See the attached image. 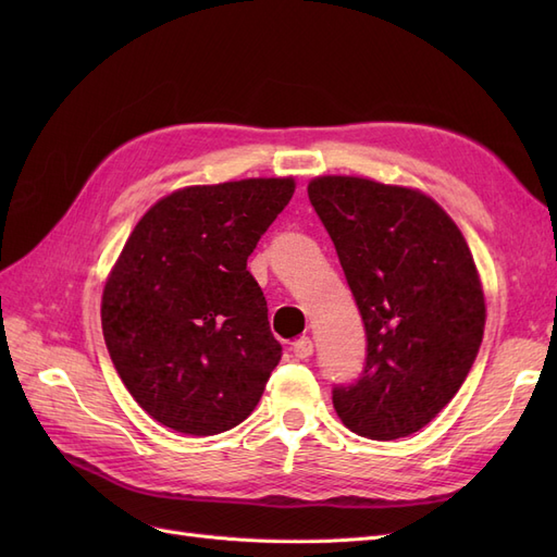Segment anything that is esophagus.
Instances as JSON below:
<instances>
[{
	"mask_svg": "<svg viewBox=\"0 0 557 557\" xmlns=\"http://www.w3.org/2000/svg\"><path fill=\"white\" fill-rule=\"evenodd\" d=\"M293 356L297 360H307L313 356V342L309 339V336H299L297 342H293Z\"/></svg>",
	"mask_w": 557,
	"mask_h": 557,
	"instance_id": "obj_1",
	"label": "esophagus"
}]
</instances>
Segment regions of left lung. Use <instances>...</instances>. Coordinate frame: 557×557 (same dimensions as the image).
<instances>
[{
    "label": "left lung",
    "instance_id": "1",
    "mask_svg": "<svg viewBox=\"0 0 557 557\" xmlns=\"http://www.w3.org/2000/svg\"><path fill=\"white\" fill-rule=\"evenodd\" d=\"M309 199L364 323V369L332 387L342 423L391 442L425 428L476 360L485 299L474 258L428 195L358 176H318Z\"/></svg>",
    "mask_w": 557,
    "mask_h": 557
}]
</instances>
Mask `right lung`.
<instances>
[{
  "label": "right lung",
  "instance_id": "1",
  "mask_svg": "<svg viewBox=\"0 0 557 557\" xmlns=\"http://www.w3.org/2000/svg\"><path fill=\"white\" fill-rule=\"evenodd\" d=\"M293 193V178L193 185L132 230L102 330L117 376L158 423L209 436L258 407L283 352L246 262Z\"/></svg>",
  "mask_w": 557,
  "mask_h": 557
}]
</instances>
